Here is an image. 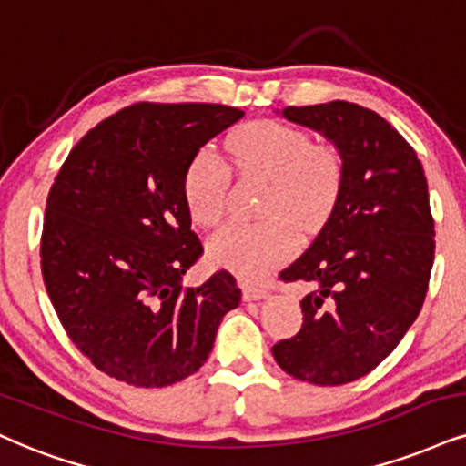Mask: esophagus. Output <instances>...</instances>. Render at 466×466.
Instances as JSON below:
<instances>
[{"label":"esophagus","instance_id":"obj_1","mask_svg":"<svg viewBox=\"0 0 466 466\" xmlns=\"http://www.w3.org/2000/svg\"><path fill=\"white\" fill-rule=\"evenodd\" d=\"M244 291V300L250 302V300H263V298H268V289L266 287H259V285H250L246 283L242 287Z\"/></svg>","mask_w":466,"mask_h":466}]
</instances>
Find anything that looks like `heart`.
<instances>
[{"mask_svg":"<svg viewBox=\"0 0 466 466\" xmlns=\"http://www.w3.org/2000/svg\"><path fill=\"white\" fill-rule=\"evenodd\" d=\"M227 153L235 168L269 181L259 224H228L209 239V259L246 280L263 279L294 255L298 235L315 231L335 209L343 183V162L330 145H313L307 131L255 120L228 136ZM231 186L228 168L214 151L194 155L183 179V197L192 220L211 228L222 220Z\"/></svg>","mask_w":466,"mask_h":466,"instance_id":"heart-1","label":"heart"}]
</instances>
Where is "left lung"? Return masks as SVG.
Segmentation results:
<instances>
[{"label":"left lung","instance_id":"left-lung-1","mask_svg":"<svg viewBox=\"0 0 466 466\" xmlns=\"http://www.w3.org/2000/svg\"><path fill=\"white\" fill-rule=\"evenodd\" d=\"M291 123L337 147L335 209L280 280H304L302 329L272 348L298 380H359L393 352L421 311L434 263L428 181L412 147L382 116L348 101L285 107Z\"/></svg>","mask_w":466,"mask_h":466}]
</instances>
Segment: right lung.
<instances>
[{
	"label": "right lung",
	"mask_w": 466,
	"mask_h": 466,
	"mask_svg": "<svg viewBox=\"0 0 466 466\" xmlns=\"http://www.w3.org/2000/svg\"><path fill=\"white\" fill-rule=\"evenodd\" d=\"M242 116L218 103H134L73 147L49 189L45 289L79 352L120 382L153 389L192 376L242 300L227 269L197 289L181 285L203 255L186 170Z\"/></svg>",
	"instance_id": "add662e5"
}]
</instances>
